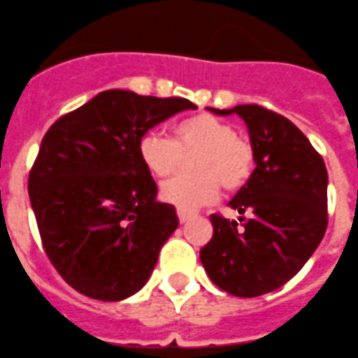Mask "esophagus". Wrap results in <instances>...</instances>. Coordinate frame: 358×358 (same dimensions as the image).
I'll use <instances>...</instances> for the list:
<instances>
[{
	"label": "esophagus",
	"instance_id": "esophagus-1",
	"mask_svg": "<svg viewBox=\"0 0 358 358\" xmlns=\"http://www.w3.org/2000/svg\"><path fill=\"white\" fill-rule=\"evenodd\" d=\"M176 214H178V222L180 223H185V222H189V220H191V212H187V210H178Z\"/></svg>",
	"mask_w": 358,
	"mask_h": 358
}]
</instances>
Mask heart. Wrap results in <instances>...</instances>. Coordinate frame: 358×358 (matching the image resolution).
I'll return each instance as SVG.
<instances>
[{
    "label": "heart",
    "mask_w": 358,
    "mask_h": 358,
    "mask_svg": "<svg viewBox=\"0 0 358 358\" xmlns=\"http://www.w3.org/2000/svg\"><path fill=\"white\" fill-rule=\"evenodd\" d=\"M138 157L155 178H169L189 159L191 173L169 180L161 199L180 210H195L212 203L220 185L236 191L248 184L255 169L253 144L225 120L212 114H195L180 120L173 138L148 131L138 141Z\"/></svg>",
    "instance_id": "b5f03b06"
}]
</instances>
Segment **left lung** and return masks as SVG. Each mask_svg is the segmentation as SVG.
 <instances>
[{
	"instance_id": "1",
	"label": "left lung",
	"mask_w": 358,
	"mask_h": 358,
	"mask_svg": "<svg viewBox=\"0 0 358 358\" xmlns=\"http://www.w3.org/2000/svg\"><path fill=\"white\" fill-rule=\"evenodd\" d=\"M238 114L255 150V171L229 206L238 210L240 227L223 215H210L214 234L201 263L212 282L234 296L276 291L317 250L327 231V182L323 157L285 116L259 105L229 110ZM244 213H250L245 220Z\"/></svg>"
}]
</instances>
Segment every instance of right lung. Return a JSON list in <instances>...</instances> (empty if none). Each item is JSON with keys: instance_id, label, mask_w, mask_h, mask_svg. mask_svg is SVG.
<instances>
[{"instance_id": "obj_1", "label": "right lung", "mask_w": 358, "mask_h": 358, "mask_svg": "<svg viewBox=\"0 0 358 358\" xmlns=\"http://www.w3.org/2000/svg\"><path fill=\"white\" fill-rule=\"evenodd\" d=\"M197 106L182 97L106 90L56 120L27 178L45 253L90 299L116 302L144 287L178 227L173 204L138 157L154 125Z\"/></svg>"}]
</instances>
